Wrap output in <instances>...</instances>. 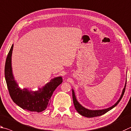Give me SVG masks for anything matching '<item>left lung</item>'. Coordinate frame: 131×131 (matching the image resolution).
I'll return each instance as SVG.
<instances>
[{
	"label": "left lung",
	"instance_id": "obj_1",
	"mask_svg": "<svg viewBox=\"0 0 131 131\" xmlns=\"http://www.w3.org/2000/svg\"><path fill=\"white\" fill-rule=\"evenodd\" d=\"M126 84H127V81H126L125 86H124V89L123 90L122 94V95H121L119 100H118L117 101V103H116L115 105L112 106L111 107H109V108L105 109H101V110H89V109H88L84 108V106H82L77 101V99H76L75 96L74 92L73 89H72V96H73V103H74V105L76 111H77L81 115L85 116V117H97V116H100L104 115V114L106 113V112H108V111L111 110L112 109H113L114 107H115L118 104V103L120 101V100L122 99L124 94L125 87H126Z\"/></svg>",
	"mask_w": 131,
	"mask_h": 131
}]
</instances>
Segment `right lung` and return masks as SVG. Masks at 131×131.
<instances>
[{
    "label": "right lung",
    "mask_w": 131,
    "mask_h": 131,
    "mask_svg": "<svg viewBox=\"0 0 131 131\" xmlns=\"http://www.w3.org/2000/svg\"><path fill=\"white\" fill-rule=\"evenodd\" d=\"M13 44L7 57L4 75L9 95L16 105L25 110L41 112L46 109L50 103V99L56 89L62 82V78L58 77L51 79L37 91H30L27 88L22 89L14 80L11 67Z\"/></svg>",
    "instance_id": "obj_1"
}]
</instances>
